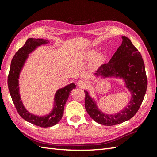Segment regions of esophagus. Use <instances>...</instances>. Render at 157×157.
Masks as SVG:
<instances>
[{
	"label": "esophagus",
	"mask_w": 157,
	"mask_h": 157,
	"mask_svg": "<svg viewBox=\"0 0 157 157\" xmlns=\"http://www.w3.org/2000/svg\"><path fill=\"white\" fill-rule=\"evenodd\" d=\"M77 85H78V86L80 87V88H84L86 86V82L83 80H79L78 83H77Z\"/></svg>",
	"instance_id": "34e87169"
}]
</instances>
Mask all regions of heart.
<instances>
[{
	"instance_id": "1",
	"label": "heart",
	"mask_w": 157,
	"mask_h": 157,
	"mask_svg": "<svg viewBox=\"0 0 157 157\" xmlns=\"http://www.w3.org/2000/svg\"><path fill=\"white\" fill-rule=\"evenodd\" d=\"M94 53H95V52L94 51V50H90V51L87 52L86 53V55H85V57H86V58H90V57H91L93 55H94ZM100 58H101V56H98V59H100Z\"/></svg>"
}]
</instances>
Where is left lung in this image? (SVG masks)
<instances>
[{
    "label": "left lung",
    "mask_w": 157,
    "mask_h": 157,
    "mask_svg": "<svg viewBox=\"0 0 157 157\" xmlns=\"http://www.w3.org/2000/svg\"><path fill=\"white\" fill-rule=\"evenodd\" d=\"M122 44L109 62L103 64L95 74L102 78L114 77L123 79L131 93V99L126 107L115 114H107L99 109L95 100L85 93V109L92 119L103 125L111 126L132 118L141 105L147 87L145 64L140 52L129 38L122 36Z\"/></svg>",
    "instance_id": "8db88e82"
}]
</instances>
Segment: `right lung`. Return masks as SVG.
Returning <instances> with one entry per match:
<instances>
[{
  "label": "right lung",
  "mask_w": 157,
  "mask_h": 157,
  "mask_svg": "<svg viewBox=\"0 0 157 157\" xmlns=\"http://www.w3.org/2000/svg\"><path fill=\"white\" fill-rule=\"evenodd\" d=\"M49 41L43 39L29 38L22 48L18 50L12 58L11 66L7 79V84L10 95L18 113L26 121L36 126L49 127L54 126L62 118L64 106L68 100L69 94L76 87L74 83L68 84L63 88L58 89L55 93L54 98V107L51 112L44 116H39L29 112L25 108L21 100L18 86V79L20 73L29 56V54L34 51L37 47L48 44Z\"/></svg>",
  "instance_id": "right-lung-1"
}]
</instances>
